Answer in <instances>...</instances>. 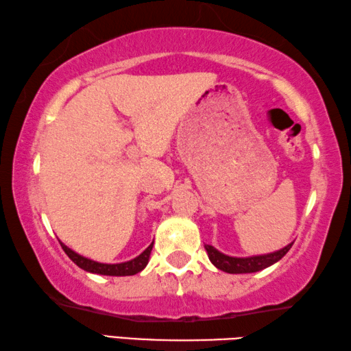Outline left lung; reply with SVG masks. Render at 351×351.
Here are the masks:
<instances>
[{
    "mask_svg": "<svg viewBox=\"0 0 351 351\" xmlns=\"http://www.w3.org/2000/svg\"><path fill=\"white\" fill-rule=\"evenodd\" d=\"M291 246H293V243H289L288 246H285L280 251L263 255H254V257H230V255H226L217 251V249L210 245H204L212 263L215 265L218 269L229 272V274H249V272H257L268 268V266L277 263V261L289 251Z\"/></svg>",
    "mask_w": 351,
    "mask_h": 351,
    "instance_id": "8db88e82",
    "label": "left lung"
}]
</instances>
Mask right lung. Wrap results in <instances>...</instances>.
<instances>
[{
    "label": "right lung",
    "mask_w": 351,
    "mask_h": 351,
    "mask_svg": "<svg viewBox=\"0 0 351 351\" xmlns=\"http://www.w3.org/2000/svg\"><path fill=\"white\" fill-rule=\"evenodd\" d=\"M60 245L63 247V251L66 252L68 257L74 261V263L82 268L83 271L93 272V274H100V276H134L141 272L145 268L148 263V258H150L152 249H153V243L148 246L144 252L138 257L130 260V261H123V263H116V265H108V263H99V261L90 260L83 255L74 252L73 249H69L66 245H63L60 241Z\"/></svg>",
    "instance_id": "add662e5"
}]
</instances>
